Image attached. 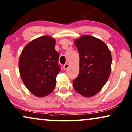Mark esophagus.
Masks as SVG:
<instances>
[{
    "label": "esophagus",
    "instance_id": "obj_1",
    "mask_svg": "<svg viewBox=\"0 0 132 132\" xmlns=\"http://www.w3.org/2000/svg\"><path fill=\"white\" fill-rule=\"evenodd\" d=\"M69 64H68V63H66V64H65L64 66H63V69L64 70H66L68 69V68H69Z\"/></svg>",
    "mask_w": 132,
    "mask_h": 132
}]
</instances>
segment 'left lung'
Segmentation results:
<instances>
[{"label": "left lung", "instance_id": "left-lung-1", "mask_svg": "<svg viewBox=\"0 0 132 132\" xmlns=\"http://www.w3.org/2000/svg\"><path fill=\"white\" fill-rule=\"evenodd\" d=\"M74 43L80 56V72L73 80V88L82 96L91 97L100 92L109 78L111 52L104 42L89 35L76 38Z\"/></svg>", "mask_w": 132, "mask_h": 132}]
</instances>
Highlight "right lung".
Instances as JSON below:
<instances>
[{"mask_svg": "<svg viewBox=\"0 0 132 132\" xmlns=\"http://www.w3.org/2000/svg\"><path fill=\"white\" fill-rule=\"evenodd\" d=\"M55 39L44 36L34 39L23 49L19 61L20 77L26 88L37 97H44L55 89L60 72Z\"/></svg>", "mask_w": 132, "mask_h": 132, "instance_id": "right-lung-1", "label": "right lung"}]
</instances>
